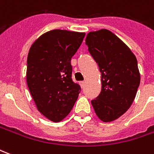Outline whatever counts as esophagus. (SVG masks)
I'll use <instances>...</instances> for the list:
<instances>
[{"instance_id": "obj_1", "label": "esophagus", "mask_w": 154, "mask_h": 154, "mask_svg": "<svg viewBox=\"0 0 154 154\" xmlns=\"http://www.w3.org/2000/svg\"><path fill=\"white\" fill-rule=\"evenodd\" d=\"M79 84H80L81 87H82V88H83L84 85H85V82H79Z\"/></svg>"}]
</instances>
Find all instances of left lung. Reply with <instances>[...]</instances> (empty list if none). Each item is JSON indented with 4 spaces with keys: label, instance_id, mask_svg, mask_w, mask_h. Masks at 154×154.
Instances as JSON below:
<instances>
[{
    "label": "left lung",
    "instance_id": "8db88e82",
    "mask_svg": "<svg viewBox=\"0 0 154 154\" xmlns=\"http://www.w3.org/2000/svg\"><path fill=\"white\" fill-rule=\"evenodd\" d=\"M86 44L101 72V91L91 105L101 121L111 122L125 113L135 98L140 83L137 59L120 38L106 29L89 32Z\"/></svg>",
    "mask_w": 154,
    "mask_h": 154
}]
</instances>
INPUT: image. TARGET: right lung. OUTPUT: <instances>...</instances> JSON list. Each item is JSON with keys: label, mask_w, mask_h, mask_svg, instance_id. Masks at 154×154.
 Returning <instances> with one entry per match:
<instances>
[{"label": "right lung", "mask_w": 154, "mask_h": 154, "mask_svg": "<svg viewBox=\"0 0 154 154\" xmlns=\"http://www.w3.org/2000/svg\"><path fill=\"white\" fill-rule=\"evenodd\" d=\"M85 33L53 29L32 44L27 57L26 82L38 110L53 122L70 113L81 87L72 80L71 59Z\"/></svg>", "instance_id": "right-lung-1"}]
</instances>
